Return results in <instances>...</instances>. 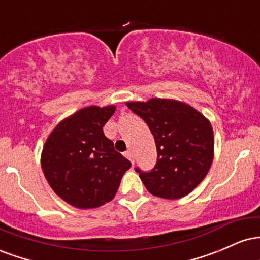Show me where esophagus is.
<instances>
[{"mask_svg": "<svg viewBox=\"0 0 260 260\" xmlns=\"http://www.w3.org/2000/svg\"><path fill=\"white\" fill-rule=\"evenodd\" d=\"M124 156H126L127 159L131 161V162L134 164V159H133V153H132V151H131V150L126 151V153H124Z\"/></svg>", "mask_w": 260, "mask_h": 260, "instance_id": "1", "label": "esophagus"}]
</instances>
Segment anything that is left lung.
<instances>
[{"label":"left lung","mask_w":260,"mask_h":260,"mask_svg":"<svg viewBox=\"0 0 260 260\" xmlns=\"http://www.w3.org/2000/svg\"><path fill=\"white\" fill-rule=\"evenodd\" d=\"M153 133L156 165L149 172L137 168L153 196L180 199L204 180L214 157V133L209 122L192 106L177 100L150 99L127 103Z\"/></svg>","instance_id":"8db88e82"}]
</instances>
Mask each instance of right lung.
Here are the masks:
<instances>
[{
  "label": "right lung",
  "mask_w": 260,
  "mask_h": 260,
  "mask_svg": "<svg viewBox=\"0 0 260 260\" xmlns=\"http://www.w3.org/2000/svg\"><path fill=\"white\" fill-rule=\"evenodd\" d=\"M115 110L113 105L84 107L59 122L45 142V177L72 207L91 209L112 201L131 168L103 131Z\"/></svg>",
  "instance_id": "1"
}]
</instances>
